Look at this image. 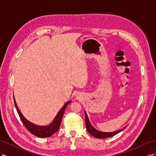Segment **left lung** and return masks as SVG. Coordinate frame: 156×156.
<instances>
[{"mask_svg":"<svg viewBox=\"0 0 156 156\" xmlns=\"http://www.w3.org/2000/svg\"><path fill=\"white\" fill-rule=\"evenodd\" d=\"M84 115H85V123H86V127H87L88 132L90 134H91L93 136H94V137L98 138V139H105V138H107V137H111V136L115 135L116 134L119 133V132H120L123 129H124L126 128V127H124V128H122V129H121L119 131H114V132H102V131H100L96 129L91 125L85 111H84Z\"/></svg>","mask_w":156,"mask_h":156,"instance_id":"8db88e82","label":"left lung"}]
</instances>
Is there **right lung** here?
Instances as JSON below:
<instances>
[{
  "label": "right lung",
  "mask_w": 156,
  "mask_h": 156,
  "mask_svg": "<svg viewBox=\"0 0 156 156\" xmlns=\"http://www.w3.org/2000/svg\"><path fill=\"white\" fill-rule=\"evenodd\" d=\"M13 100H14V103H15V106L17 109V111L18 112V115L20 116L23 124H24V126L26 127V128L29 130L32 134L34 135L37 136H39V137H49V136L53 135L55 133H56V132L58 130L61 124V121H62V119L64 111L66 109V107L68 106V105L71 102V101H69L65 103V105L58 111V114L56 115L53 122L51 123L49 125L37 126L29 122V120H27L24 116H23V115L21 114V112H20V109H19V108L17 105V103L16 102L14 96H13Z\"/></svg>",
  "instance_id": "right-lung-1"
}]
</instances>
